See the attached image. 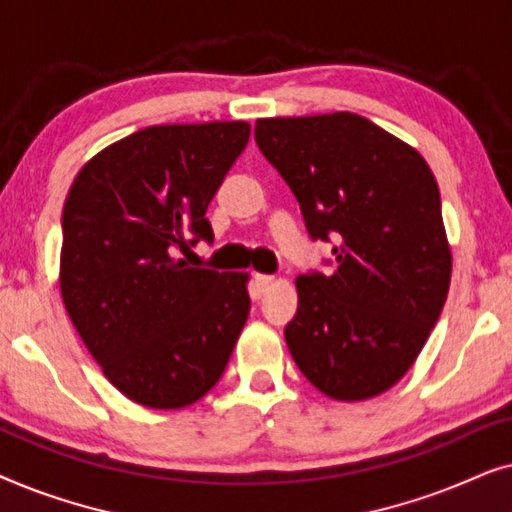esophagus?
Masks as SVG:
<instances>
[{
  "label": "esophagus",
  "mask_w": 512,
  "mask_h": 512,
  "mask_svg": "<svg viewBox=\"0 0 512 512\" xmlns=\"http://www.w3.org/2000/svg\"><path fill=\"white\" fill-rule=\"evenodd\" d=\"M254 282L258 289H268V286H272V282H275V277L272 275H254Z\"/></svg>",
  "instance_id": "obj_1"
}]
</instances>
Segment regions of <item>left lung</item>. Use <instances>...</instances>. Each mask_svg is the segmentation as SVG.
I'll use <instances>...</instances> for the list:
<instances>
[{
	"label": "left lung",
	"mask_w": 512,
	"mask_h": 512,
	"mask_svg": "<svg viewBox=\"0 0 512 512\" xmlns=\"http://www.w3.org/2000/svg\"><path fill=\"white\" fill-rule=\"evenodd\" d=\"M258 149L296 195L333 270L296 279L286 345L307 380L363 401L408 373L443 312L452 254L426 160L368 118H261Z\"/></svg>",
	"instance_id": "1"
}]
</instances>
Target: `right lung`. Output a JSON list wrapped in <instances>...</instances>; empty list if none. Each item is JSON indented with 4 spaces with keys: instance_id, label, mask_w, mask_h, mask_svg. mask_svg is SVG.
<instances>
[{
    "instance_id": "add662e5",
    "label": "right lung",
    "mask_w": 512,
    "mask_h": 512,
    "mask_svg": "<svg viewBox=\"0 0 512 512\" xmlns=\"http://www.w3.org/2000/svg\"><path fill=\"white\" fill-rule=\"evenodd\" d=\"M249 123L151 125L83 165L62 209L60 291L107 380L146 408L191 405L219 382L249 317L247 275L191 268L209 202Z\"/></svg>"
}]
</instances>
